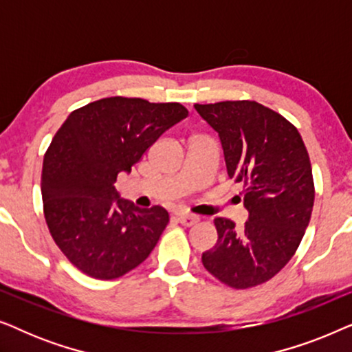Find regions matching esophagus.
I'll list each match as a JSON object with an SVG mask.
<instances>
[{"instance_id": "34e87169", "label": "esophagus", "mask_w": 352, "mask_h": 352, "mask_svg": "<svg viewBox=\"0 0 352 352\" xmlns=\"http://www.w3.org/2000/svg\"><path fill=\"white\" fill-rule=\"evenodd\" d=\"M177 221H179L182 226H187V228H189V226H194L199 223V216L190 214V213H179L177 214Z\"/></svg>"}]
</instances>
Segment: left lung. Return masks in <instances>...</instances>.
I'll list each match as a JSON object with an SVG mask.
<instances>
[{
  "label": "left lung",
  "mask_w": 352,
  "mask_h": 352,
  "mask_svg": "<svg viewBox=\"0 0 352 352\" xmlns=\"http://www.w3.org/2000/svg\"><path fill=\"white\" fill-rule=\"evenodd\" d=\"M218 133L230 179L243 184L242 229L216 218L218 242L201 254L211 276L243 290L272 278L300 247L314 205L312 168L301 134L254 100L195 104Z\"/></svg>",
  "instance_id": "8db88e82"
}]
</instances>
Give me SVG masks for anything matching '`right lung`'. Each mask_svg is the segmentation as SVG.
Masks as SVG:
<instances>
[{
    "label": "right lung",
    "instance_id": "1",
    "mask_svg": "<svg viewBox=\"0 0 352 352\" xmlns=\"http://www.w3.org/2000/svg\"><path fill=\"white\" fill-rule=\"evenodd\" d=\"M187 115L179 102L115 96L74 110L52 138L41 173L46 224L60 252L86 276L118 278L155 248L168 211L122 199L115 181Z\"/></svg>",
    "mask_w": 352,
    "mask_h": 352
}]
</instances>
